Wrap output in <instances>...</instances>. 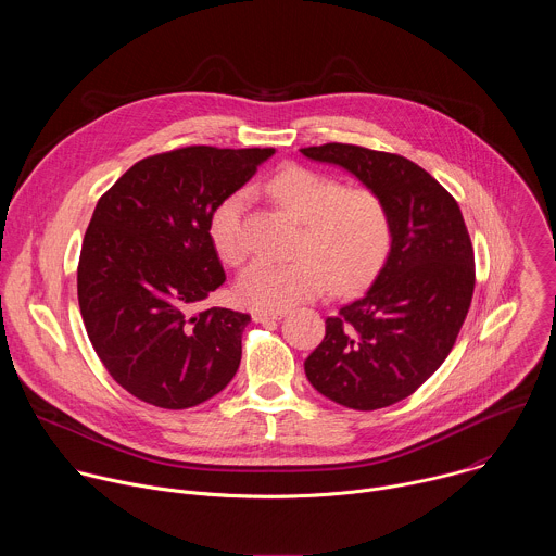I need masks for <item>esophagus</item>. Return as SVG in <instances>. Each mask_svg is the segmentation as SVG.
I'll return each mask as SVG.
<instances>
[{"label": "esophagus", "mask_w": 556, "mask_h": 556, "mask_svg": "<svg viewBox=\"0 0 556 556\" xmlns=\"http://www.w3.org/2000/svg\"><path fill=\"white\" fill-rule=\"evenodd\" d=\"M286 312H262V309H255L253 312V321L255 324H268V321H279L283 319Z\"/></svg>", "instance_id": "34e87169"}]
</instances>
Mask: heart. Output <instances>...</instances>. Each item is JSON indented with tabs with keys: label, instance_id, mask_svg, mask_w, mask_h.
I'll return each mask as SVG.
<instances>
[{
	"label": "heart",
	"instance_id": "b5f03b06",
	"mask_svg": "<svg viewBox=\"0 0 556 556\" xmlns=\"http://www.w3.org/2000/svg\"><path fill=\"white\" fill-rule=\"evenodd\" d=\"M268 195L301 224L296 260H260L237 281V299L262 312H286L319 296L328 283L337 292L367 286L391 251L393 224L387 202L367 187H345L334 176L303 165H283L266 182ZM244 191L224 195L208 215V237L217 257L240 266L247 257L242 217Z\"/></svg>",
	"mask_w": 556,
	"mask_h": 556
}]
</instances>
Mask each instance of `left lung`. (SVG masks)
Here are the masks:
<instances>
[{
    "label": "left lung",
    "instance_id": "1",
    "mask_svg": "<svg viewBox=\"0 0 556 556\" xmlns=\"http://www.w3.org/2000/svg\"><path fill=\"white\" fill-rule=\"evenodd\" d=\"M303 155L354 174L389 206V257L365 296L326 319L303 363L326 399L374 412L412 395L448 356L468 314L475 255L455 198L399 153L328 142Z\"/></svg>",
    "mask_w": 556,
    "mask_h": 556
}]
</instances>
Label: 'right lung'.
<instances>
[{
    "instance_id": "add662e5",
    "label": "right lung",
    "mask_w": 556,
    "mask_h": 556,
    "mask_svg": "<svg viewBox=\"0 0 556 556\" xmlns=\"http://www.w3.org/2000/svg\"><path fill=\"white\" fill-rule=\"evenodd\" d=\"M273 153L180 147L142 157L101 195L78 257V307L101 363L138 401L189 409L240 367L251 316L193 305L226 281L211 211Z\"/></svg>"
}]
</instances>
